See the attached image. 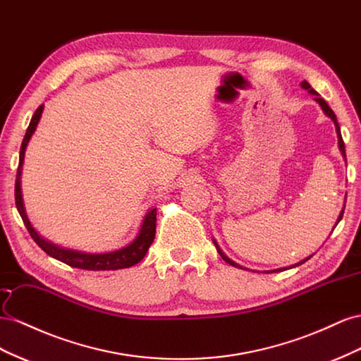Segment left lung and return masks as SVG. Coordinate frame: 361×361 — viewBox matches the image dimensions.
<instances>
[{"label":"left lung","instance_id":"left-lung-1","mask_svg":"<svg viewBox=\"0 0 361 361\" xmlns=\"http://www.w3.org/2000/svg\"><path fill=\"white\" fill-rule=\"evenodd\" d=\"M301 86H302V89H305V90H308V92H310V94L312 95H314L316 98V101L319 102V106H321L322 107V110H324V113H325V115L328 116V118H331L333 119V122H334V126H336V131H337V137H338V148H341V151H342V156L346 159V152H345V143H343V139H342V135H341V127H338V123H337V118H336V115H334V111L331 110V109H329V106L326 104V102H325V99H322V98H319V94H317V92L310 86V85H308L307 83V81L304 80L302 81V83H301ZM343 212H345V207L342 209V212H341V214H338V218H337V222H336V225L338 224V222H341V219H342V216H343ZM336 225H334V228H336ZM214 242V245H216V250H218V252H219V255L222 257V259L226 262V263H228V264H231V266H234V267H240V269H243V267L240 266V264H238V263H234L233 260H230L228 259V257H226L224 252H222V250L219 248V246H218V243H216V240H213ZM312 257L313 255H310V257H307V259H304V260H301L300 263H296V264H293V266H290V267H280V269H275V271H266V274H269V272H281V271H286V269H292V267H295V266H300V264H302V263H305L307 260H310L312 259Z\"/></svg>","mask_w":361,"mask_h":361}]
</instances>
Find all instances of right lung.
<instances>
[{"instance_id": "right-lung-1", "label": "right lung", "mask_w": 361, "mask_h": 361, "mask_svg": "<svg viewBox=\"0 0 361 361\" xmlns=\"http://www.w3.org/2000/svg\"><path fill=\"white\" fill-rule=\"evenodd\" d=\"M44 111V104L39 106L35 111V115L30 121V126L25 131V136L23 140V145H20L19 151V164H18V173H16V183H15V201H16V209L23 218L27 230L32 235L33 240L42 248L49 257L53 259L66 263L71 267H78V269H86V271H116V269H126V267H131L137 264L143 257L147 255V251L154 240V235H156V216L157 209H151L147 212L145 218L142 221L139 234L136 239L133 240L126 248H121L118 251L104 252V254H89V252H81L74 250H66L60 248V246L45 240L42 235H39L37 231L33 228L32 224H30L25 207H24V200H23V189H20V175H23V164H24V156L25 149L30 139H32L33 133L36 131L37 123L40 121Z\"/></svg>"}]
</instances>
